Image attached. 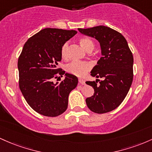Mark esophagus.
<instances>
[{"instance_id": "1", "label": "esophagus", "mask_w": 152, "mask_h": 152, "mask_svg": "<svg viewBox=\"0 0 152 152\" xmlns=\"http://www.w3.org/2000/svg\"><path fill=\"white\" fill-rule=\"evenodd\" d=\"M79 80V83H80V85H85V81L83 79H81V78H79V80Z\"/></svg>"}]
</instances>
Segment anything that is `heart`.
Listing matches in <instances>:
<instances>
[{
  "instance_id": "obj_1",
  "label": "heart",
  "mask_w": 152,
  "mask_h": 152,
  "mask_svg": "<svg viewBox=\"0 0 152 152\" xmlns=\"http://www.w3.org/2000/svg\"><path fill=\"white\" fill-rule=\"evenodd\" d=\"M79 43L81 47L87 52H91L94 48V44L91 39L83 37L79 39ZM61 55L63 59H67L68 56V43H65L62 46L61 49ZM91 68V64L87 62L81 61H73L67 64L66 67V70L67 72L70 73L76 76H83Z\"/></svg>"
}]
</instances>
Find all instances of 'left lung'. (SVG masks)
Listing matches in <instances>:
<instances>
[{
    "label": "left lung",
    "instance_id": "8db88e82",
    "mask_svg": "<svg viewBox=\"0 0 152 152\" xmlns=\"http://www.w3.org/2000/svg\"><path fill=\"white\" fill-rule=\"evenodd\" d=\"M78 31L98 41L101 49L102 57L90 72L96 80L85 82L94 88L86 104L94 113H108L118 107L129 93L134 76L133 54L124 36L110 27L98 26Z\"/></svg>",
    "mask_w": 152,
    "mask_h": 152
}]
</instances>
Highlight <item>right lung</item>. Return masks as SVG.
Wrapping results in <instances>:
<instances>
[{"label":"right lung","instance_id":"1","mask_svg":"<svg viewBox=\"0 0 152 152\" xmlns=\"http://www.w3.org/2000/svg\"><path fill=\"white\" fill-rule=\"evenodd\" d=\"M77 33L75 30L46 28L23 46L18 60L19 88L27 103L41 115L55 117L67 110L69 94L77 87L78 79L57 67L62 60V46ZM58 74H64L65 80L54 83L52 79Z\"/></svg>","mask_w":152,"mask_h":152}]
</instances>
